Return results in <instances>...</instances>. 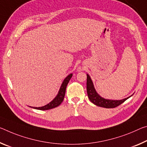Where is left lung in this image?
Wrapping results in <instances>:
<instances>
[{
    "label": "left lung",
    "instance_id": "obj_1",
    "mask_svg": "<svg viewBox=\"0 0 147 147\" xmlns=\"http://www.w3.org/2000/svg\"><path fill=\"white\" fill-rule=\"evenodd\" d=\"M86 86H87V94L88 98L90 99L91 102L95 105L101 107H104V108H115V107L119 106L120 105L124 103L125 100H127L128 98H129L131 97L129 96V97H127V98H125L122 100H111L103 98V97L100 96L97 94L96 91H95L92 79H91L90 76L88 74Z\"/></svg>",
    "mask_w": 147,
    "mask_h": 147
}]
</instances>
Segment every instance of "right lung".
Segmentation results:
<instances>
[{"instance_id": "1", "label": "right lung", "mask_w": 147, "mask_h": 147, "mask_svg": "<svg viewBox=\"0 0 147 147\" xmlns=\"http://www.w3.org/2000/svg\"><path fill=\"white\" fill-rule=\"evenodd\" d=\"M72 76H73V74H70L64 79L63 82V83H62L61 88H60L59 92H58V94L56 95V97H55V98L50 102V103H49L48 104L46 105H44L43 107H32V108L38 109V110H41V111H46V110H49V109H53V108H55V107H57V106H59V105L62 103L63 101L67 86V84H68L69 80H71Z\"/></svg>"}]
</instances>
